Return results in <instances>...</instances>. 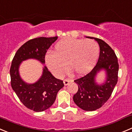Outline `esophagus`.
<instances>
[{
  "label": "esophagus",
  "mask_w": 132,
  "mask_h": 132,
  "mask_svg": "<svg viewBox=\"0 0 132 132\" xmlns=\"http://www.w3.org/2000/svg\"><path fill=\"white\" fill-rule=\"evenodd\" d=\"M70 82V81L69 79L64 80V85H68Z\"/></svg>",
  "instance_id": "34e87169"
}]
</instances>
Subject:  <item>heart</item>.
I'll list each match as a JSON object with an SVG mask.
<instances>
[{"label": "heart", "mask_w": 132, "mask_h": 132, "mask_svg": "<svg viewBox=\"0 0 132 132\" xmlns=\"http://www.w3.org/2000/svg\"><path fill=\"white\" fill-rule=\"evenodd\" d=\"M99 45L93 40L66 38L59 40L54 47V53L45 56L49 69L56 77L63 76L67 69L77 76L89 72L99 56Z\"/></svg>", "instance_id": "b5f03b06"}]
</instances>
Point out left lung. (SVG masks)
Here are the masks:
<instances>
[{
	"label": "left lung",
	"mask_w": 132,
	"mask_h": 132,
	"mask_svg": "<svg viewBox=\"0 0 132 132\" xmlns=\"http://www.w3.org/2000/svg\"><path fill=\"white\" fill-rule=\"evenodd\" d=\"M100 48L99 59L94 68L87 75L74 80L78 85V90L73 97L76 105L87 111L100 108L111 96L118 81L119 63L115 53L107 43L101 39L93 37ZM102 69L106 71L107 79L99 86L95 81V77Z\"/></svg>",
	"instance_id": "obj_1"
}]
</instances>
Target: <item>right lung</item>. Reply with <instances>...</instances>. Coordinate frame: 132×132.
I'll list each match as a JSON object with an SVG mask.
<instances>
[{
    "label": "right lung",
    "mask_w": 132,
    "mask_h": 132,
    "mask_svg": "<svg viewBox=\"0 0 132 132\" xmlns=\"http://www.w3.org/2000/svg\"><path fill=\"white\" fill-rule=\"evenodd\" d=\"M57 38V36L40 37L29 40L18 49L12 60L10 70L12 88L23 105L34 111H43L53 104L58 92L64 87L63 81L55 78L44 66L40 79L34 84H27L19 76V65L29 59L45 63L47 49Z\"/></svg>",
    "instance_id": "1"
}]
</instances>
